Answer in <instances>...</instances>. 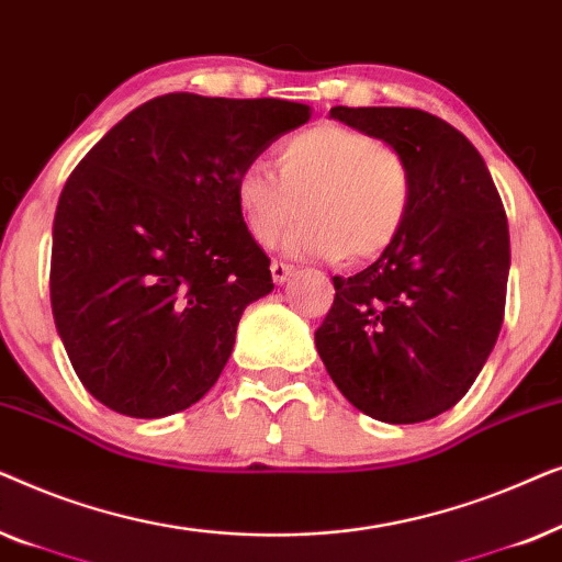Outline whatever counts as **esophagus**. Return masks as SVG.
Returning <instances> with one entry per match:
<instances>
[{
  "label": "esophagus",
  "instance_id": "obj_1",
  "mask_svg": "<svg viewBox=\"0 0 562 562\" xmlns=\"http://www.w3.org/2000/svg\"><path fill=\"white\" fill-rule=\"evenodd\" d=\"M291 273H294V266H291V263H283V260H273V263H271V276H273L276 283L289 281Z\"/></svg>",
  "mask_w": 562,
  "mask_h": 562
}]
</instances>
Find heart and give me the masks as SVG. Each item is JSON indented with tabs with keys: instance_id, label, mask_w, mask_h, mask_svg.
Returning <instances> with one entry per match:
<instances>
[{
	"instance_id": "obj_1",
	"label": "heart",
	"mask_w": 562,
	"mask_h": 562,
	"mask_svg": "<svg viewBox=\"0 0 562 562\" xmlns=\"http://www.w3.org/2000/svg\"><path fill=\"white\" fill-rule=\"evenodd\" d=\"M279 173L248 164L235 176V206L260 245L286 237L299 258H373L396 243L412 214L414 176L402 153L342 125H314L276 148Z\"/></svg>"
}]
</instances>
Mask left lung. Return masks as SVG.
<instances>
[{"instance_id":"1","label":"left lung","mask_w":562,"mask_h":562,"mask_svg":"<svg viewBox=\"0 0 562 562\" xmlns=\"http://www.w3.org/2000/svg\"><path fill=\"white\" fill-rule=\"evenodd\" d=\"M335 120L409 160L414 204L402 235L350 279L314 342L329 379L368 417L414 425L473 386L504 322L509 225L481 153L412 106H333Z\"/></svg>"}]
</instances>
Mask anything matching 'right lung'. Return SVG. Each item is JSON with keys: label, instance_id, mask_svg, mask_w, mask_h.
I'll list each match as a JSON object with an SVG mask.
<instances>
[{"label": "right lung", "instance_id": "add662e5", "mask_svg": "<svg viewBox=\"0 0 562 562\" xmlns=\"http://www.w3.org/2000/svg\"><path fill=\"white\" fill-rule=\"evenodd\" d=\"M310 106L176 91L117 122L68 176L53 220L50 306L76 375L137 419L189 409L220 379L271 258L235 176Z\"/></svg>", "mask_w": 562, "mask_h": 562}]
</instances>
